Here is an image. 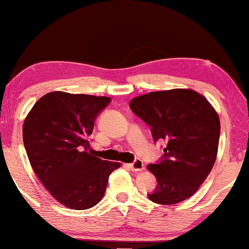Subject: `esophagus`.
<instances>
[{
	"label": "esophagus",
	"instance_id": "obj_1",
	"mask_svg": "<svg viewBox=\"0 0 249 249\" xmlns=\"http://www.w3.org/2000/svg\"><path fill=\"white\" fill-rule=\"evenodd\" d=\"M128 167L130 168L131 170H135V172H140V170L144 169V162L141 159H136L134 162L129 163Z\"/></svg>",
	"mask_w": 249,
	"mask_h": 249
}]
</instances>
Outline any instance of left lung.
<instances>
[{
  "label": "left lung",
  "instance_id": "8db88e82",
  "mask_svg": "<svg viewBox=\"0 0 249 249\" xmlns=\"http://www.w3.org/2000/svg\"><path fill=\"white\" fill-rule=\"evenodd\" d=\"M129 107L150 125L154 143L167 142L160 161L147 166L158 180L150 200L175 205L195 195L217 156L221 124L211 103L195 90L172 89L135 97Z\"/></svg>",
  "mask_w": 249,
  "mask_h": 249
}]
</instances>
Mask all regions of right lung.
<instances>
[{
  "label": "right lung",
  "instance_id": "obj_1",
  "mask_svg": "<svg viewBox=\"0 0 249 249\" xmlns=\"http://www.w3.org/2000/svg\"><path fill=\"white\" fill-rule=\"evenodd\" d=\"M108 97L53 91L41 97L25 119L22 138L31 166L50 195L67 208L83 211L104 196L119 162L89 151V137Z\"/></svg>",
  "mask_w": 249,
  "mask_h": 249
}]
</instances>
